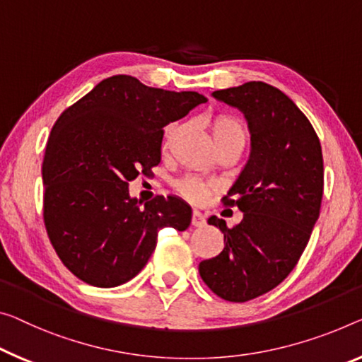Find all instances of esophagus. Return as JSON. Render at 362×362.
<instances>
[{
    "mask_svg": "<svg viewBox=\"0 0 362 362\" xmlns=\"http://www.w3.org/2000/svg\"><path fill=\"white\" fill-rule=\"evenodd\" d=\"M205 225V216L199 212V210H194L192 212V226H204Z\"/></svg>",
    "mask_w": 362,
    "mask_h": 362,
    "instance_id": "1",
    "label": "esophagus"
}]
</instances>
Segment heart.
<instances>
[{
  "mask_svg": "<svg viewBox=\"0 0 362 362\" xmlns=\"http://www.w3.org/2000/svg\"><path fill=\"white\" fill-rule=\"evenodd\" d=\"M180 127L170 126L165 131V147H168L171 142L175 141ZM210 132H212L215 146L228 142V141H246V129H244L243 123L233 116L228 115H218L210 121ZM177 189L182 196H186L191 200H200L207 194V186L202 181H199L197 177H185L177 182Z\"/></svg>",
  "mask_w": 362,
  "mask_h": 362,
  "instance_id": "b5f03b06",
  "label": "heart"
}]
</instances>
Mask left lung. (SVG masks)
Listing matches in <instances>:
<instances>
[{
	"mask_svg": "<svg viewBox=\"0 0 362 362\" xmlns=\"http://www.w3.org/2000/svg\"><path fill=\"white\" fill-rule=\"evenodd\" d=\"M212 97L244 115L251 153L225 197L243 220L228 228L210 216L225 246L199 274L216 296L244 303L280 285L304 252L320 212L324 160L313 124L276 87L254 81Z\"/></svg>",
	"mask_w": 362,
	"mask_h": 362,
	"instance_id": "left-lung-1",
	"label": "left lung"
}]
</instances>
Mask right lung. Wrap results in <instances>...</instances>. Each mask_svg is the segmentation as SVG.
<instances>
[{
  "label": "right lung",
  "mask_w": 362,
  "mask_h": 362,
  "mask_svg": "<svg viewBox=\"0 0 362 362\" xmlns=\"http://www.w3.org/2000/svg\"><path fill=\"white\" fill-rule=\"evenodd\" d=\"M205 102L202 93L121 74L103 79L54 123L42 165L43 218L61 262L82 281L123 285L146 267L160 228L191 225L185 200L157 196L142 204L131 197L129 181L160 163L163 127Z\"/></svg>",
  "instance_id": "right-lung-1"
}]
</instances>
